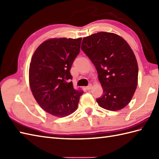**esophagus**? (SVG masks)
I'll list each match as a JSON object with an SVG mask.
<instances>
[{"instance_id": "34e87169", "label": "esophagus", "mask_w": 159, "mask_h": 159, "mask_svg": "<svg viewBox=\"0 0 159 159\" xmlns=\"http://www.w3.org/2000/svg\"><path fill=\"white\" fill-rule=\"evenodd\" d=\"M92 88V84H89V85L88 86H87V87H86V89L87 90H89V89H91Z\"/></svg>"}]
</instances>
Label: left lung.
Listing matches in <instances>:
<instances>
[{
    "mask_svg": "<svg viewBox=\"0 0 159 159\" xmlns=\"http://www.w3.org/2000/svg\"><path fill=\"white\" fill-rule=\"evenodd\" d=\"M81 49L95 66L103 94L96 99L104 109H122L130 102L138 81V65L125 40L115 33L100 32L86 38Z\"/></svg>",
    "mask_w": 159,
    "mask_h": 159,
    "instance_id": "obj_1",
    "label": "left lung"
}]
</instances>
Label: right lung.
<instances>
[{
  "label": "right lung",
  "instance_id": "obj_1",
  "mask_svg": "<svg viewBox=\"0 0 159 159\" xmlns=\"http://www.w3.org/2000/svg\"><path fill=\"white\" fill-rule=\"evenodd\" d=\"M81 38H58L40 44L32 57L29 84L39 105L52 116L63 117L79 105L82 90L74 89L70 74L80 52Z\"/></svg>",
  "mask_w": 159,
  "mask_h": 159
}]
</instances>
